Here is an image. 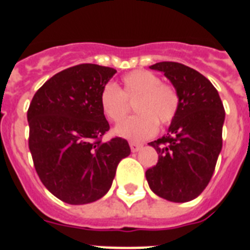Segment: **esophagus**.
Returning <instances> with one entry per match:
<instances>
[{"label":"esophagus","mask_w":250,"mask_h":250,"mask_svg":"<svg viewBox=\"0 0 250 250\" xmlns=\"http://www.w3.org/2000/svg\"><path fill=\"white\" fill-rule=\"evenodd\" d=\"M141 147H143V145L139 144V143H134V141H131V143H130V149H131L132 152L139 151V150H140Z\"/></svg>","instance_id":"1"}]
</instances>
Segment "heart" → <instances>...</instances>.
<instances>
[{
	"label": "heart",
	"mask_w": 250,
	"mask_h": 250,
	"mask_svg": "<svg viewBox=\"0 0 250 250\" xmlns=\"http://www.w3.org/2000/svg\"><path fill=\"white\" fill-rule=\"evenodd\" d=\"M138 114L116 127V134L132 141H143L155 135L159 123L170 125L180 109V95L175 86L164 83L147 70L124 75L121 87L106 83L100 92V106L106 119L120 124L129 112V101Z\"/></svg>",
	"instance_id": "heart-1"
}]
</instances>
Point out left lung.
Masks as SVG:
<instances>
[{
    "label": "left lung",
    "instance_id": "1",
    "mask_svg": "<svg viewBox=\"0 0 250 250\" xmlns=\"http://www.w3.org/2000/svg\"><path fill=\"white\" fill-rule=\"evenodd\" d=\"M164 72L180 95V109L167 135L149 143L158 164L146 170L156 195L174 203L195 199L210 182L223 145L225 111L213 83L200 72L173 61L150 66Z\"/></svg>",
    "mask_w": 250,
    "mask_h": 250
}]
</instances>
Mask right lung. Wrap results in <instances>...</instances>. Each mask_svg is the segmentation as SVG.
<instances>
[{
  "mask_svg": "<svg viewBox=\"0 0 250 250\" xmlns=\"http://www.w3.org/2000/svg\"><path fill=\"white\" fill-rule=\"evenodd\" d=\"M115 74V68L95 63L66 68L37 90L27 110L28 147L37 175L67 204L103 198L120 160L130 154L125 139L101 140L110 125L100 92Z\"/></svg>",
  "mask_w": 250,
  "mask_h": 250,
  "instance_id": "add662e5",
  "label": "right lung"
}]
</instances>
